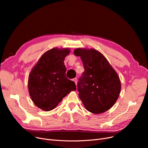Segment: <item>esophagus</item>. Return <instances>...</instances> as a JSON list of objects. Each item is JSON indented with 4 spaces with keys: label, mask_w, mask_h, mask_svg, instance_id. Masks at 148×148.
Returning a JSON list of instances; mask_svg holds the SVG:
<instances>
[{
    "label": "esophagus",
    "mask_w": 148,
    "mask_h": 148,
    "mask_svg": "<svg viewBox=\"0 0 148 148\" xmlns=\"http://www.w3.org/2000/svg\"><path fill=\"white\" fill-rule=\"evenodd\" d=\"M73 80L75 82V83L77 84V78H74L73 79Z\"/></svg>",
    "instance_id": "esophagus-1"
}]
</instances>
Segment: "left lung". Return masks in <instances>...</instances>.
<instances>
[{"instance_id":"left-lung-1","label":"left lung","mask_w":148,"mask_h":148,"mask_svg":"<svg viewBox=\"0 0 148 148\" xmlns=\"http://www.w3.org/2000/svg\"><path fill=\"white\" fill-rule=\"evenodd\" d=\"M84 71L77 83L79 97L89 112L99 114L108 110L117 101L121 88L117 73L106 58L95 49H77Z\"/></svg>"}]
</instances>
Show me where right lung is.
<instances>
[{
	"instance_id": "1",
	"label": "right lung",
	"mask_w": 148,
	"mask_h": 148,
	"mask_svg": "<svg viewBox=\"0 0 148 148\" xmlns=\"http://www.w3.org/2000/svg\"><path fill=\"white\" fill-rule=\"evenodd\" d=\"M69 51L68 49L58 48L48 50L30 73L28 89L30 98L43 110L54 109L70 92L76 89L75 83L65 75L64 61Z\"/></svg>"
}]
</instances>
